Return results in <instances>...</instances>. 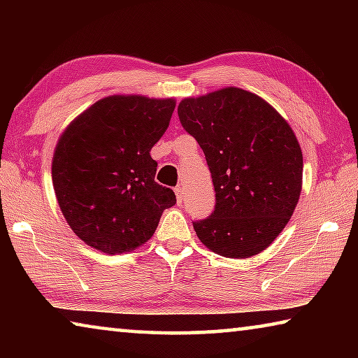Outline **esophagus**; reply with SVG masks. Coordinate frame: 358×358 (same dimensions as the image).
I'll return each instance as SVG.
<instances>
[{"label": "esophagus", "mask_w": 358, "mask_h": 358, "mask_svg": "<svg viewBox=\"0 0 358 358\" xmlns=\"http://www.w3.org/2000/svg\"><path fill=\"white\" fill-rule=\"evenodd\" d=\"M175 194H177V201H178V203H181L185 201V189H183V186H177L175 187Z\"/></svg>", "instance_id": "34e87169"}]
</instances>
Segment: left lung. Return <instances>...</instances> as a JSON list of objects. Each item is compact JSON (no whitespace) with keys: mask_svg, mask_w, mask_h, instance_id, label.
Masks as SVG:
<instances>
[{"mask_svg":"<svg viewBox=\"0 0 358 358\" xmlns=\"http://www.w3.org/2000/svg\"><path fill=\"white\" fill-rule=\"evenodd\" d=\"M178 118L203 150L215 210L192 221L202 243L224 257L259 254L286 227L301 191L303 156L273 107L240 88L185 99Z\"/></svg>","mask_w":358,"mask_h":358,"instance_id":"obj_1","label":"left lung"}]
</instances>
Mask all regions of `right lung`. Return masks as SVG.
I'll return each mask as SVG.
<instances>
[{
	"instance_id": "obj_1",
	"label": "right lung",
	"mask_w": 358,
	"mask_h": 358,
	"mask_svg": "<svg viewBox=\"0 0 358 358\" xmlns=\"http://www.w3.org/2000/svg\"><path fill=\"white\" fill-rule=\"evenodd\" d=\"M173 99L110 96L72 121L58 141L52 180L69 227L106 254L136 250L153 237L177 197L155 181L150 156L164 134Z\"/></svg>"
}]
</instances>
